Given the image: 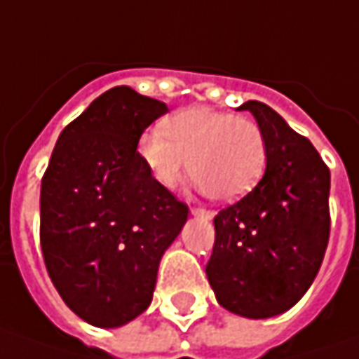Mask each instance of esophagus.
<instances>
[{
    "label": "esophagus",
    "instance_id": "obj_1",
    "mask_svg": "<svg viewBox=\"0 0 359 359\" xmlns=\"http://www.w3.org/2000/svg\"><path fill=\"white\" fill-rule=\"evenodd\" d=\"M191 214L198 215V217H203V219H212L214 217V212L205 210V208H191Z\"/></svg>",
    "mask_w": 359,
    "mask_h": 359
}]
</instances>
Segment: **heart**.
Instances as JSON below:
<instances>
[{
    "label": "heart",
    "instance_id": "heart-1",
    "mask_svg": "<svg viewBox=\"0 0 359 359\" xmlns=\"http://www.w3.org/2000/svg\"><path fill=\"white\" fill-rule=\"evenodd\" d=\"M137 156L159 186L172 189L189 170L210 198L236 201L266 172L268 137L255 119L196 105L163 119L161 131H144Z\"/></svg>",
    "mask_w": 359,
    "mask_h": 359
}]
</instances>
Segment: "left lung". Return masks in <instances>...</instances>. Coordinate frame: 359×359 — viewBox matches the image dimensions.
<instances>
[{
    "mask_svg": "<svg viewBox=\"0 0 359 359\" xmlns=\"http://www.w3.org/2000/svg\"><path fill=\"white\" fill-rule=\"evenodd\" d=\"M254 114L268 137L257 186L214 217L205 273L231 313L264 320L296 306L316 280L330 240V170L308 137L262 102Z\"/></svg>",
    "mask_w": 359,
    "mask_h": 359,
    "instance_id": "8db88e82",
    "label": "left lung"
}]
</instances>
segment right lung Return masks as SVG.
I'll return each instance as SVG.
<instances>
[{
	"instance_id": "add662e5",
	"label": "right lung",
	"mask_w": 359,
	"mask_h": 359,
	"mask_svg": "<svg viewBox=\"0 0 359 359\" xmlns=\"http://www.w3.org/2000/svg\"><path fill=\"white\" fill-rule=\"evenodd\" d=\"M168 105L118 86L60 133L41 180L39 240L49 278L83 322L119 327L151 304L159 259L187 205L159 186L137 140Z\"/></svg>"
}]
</instances>
